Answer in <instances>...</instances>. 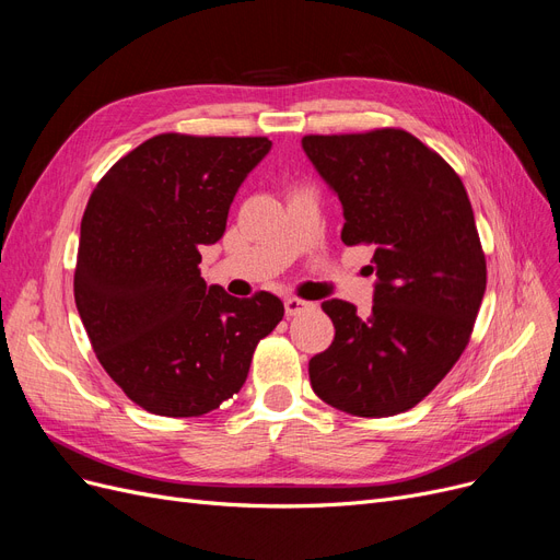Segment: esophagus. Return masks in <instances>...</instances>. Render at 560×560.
Listing matches in <instances>:
<instances>
[{
  "label": "esophagus",
  "mask_w": 560,
  "mask_h": 560,
  "mask_svg": "<svg viewBox=\"0 0 560 560\" xmlns=\"http://www.w3.org/2000/svg\"><path fill=\"white\" fill-rule=\"evenodd\" d=\"M313 307V303H307V301H303V299H284V313H287V317H296V315H301V313H305V311H311Z\"/></svg>",
  "instance_id": "obj_1"
}]
</instances>
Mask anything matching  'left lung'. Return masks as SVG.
I'll return each mask as SVG.
<instances>
[{
    "label": "left lung",
    "mask_w": 560,
    "mask_h": 560,
    "mask_svg": "<svg viewBox=\"0 0 560 560\" xmlns=\"http://www.w3.org/2000/svg\"><path fill=\"white\" fill-rule=\"evenodd\" d=\"M303 150L342 203V243L373 249V315L324 301L336 338L311 359L313 392L354 417L415 408L464 354L487 289L468 191L410 131L307 133Z\"/></svg>",
    "instance_id": "1"
}]
</instances>
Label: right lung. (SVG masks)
I'll return each instance as SVG.
<instances>
[{
	"mask_svg": "<svg viewBox=\"0 0 560 560\" xmlns=\"http://www.w3.org/2000/svg\"><path fill=\"white\" fill-rule=\"evenodd\" d=\"M271 141L158 133L115 162L81 220L73 299L90 345L129 400L162 417H201L241 392L278 296L234 299L199 273L201 245Z\"/></svg>",
	"mask_w": 560,
	"mask_h": 560,
	"instance_id": "1",
	"label": "right lung"
}]
</instances>
